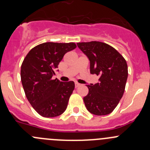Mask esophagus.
Wrapping results in <instances>:
<instances>
[{
	"mask_svg": "<svg viewBox=\"0 0 150 150\" xmlns=\"http://www.w3.org/2000/svg\"><path fill=\"white\" fill-rule=\"evenodd\" d=\"M75 88L79 87V86H80V83H78L75 82Z\"/></svg>",
	"mask_w": 150,
	"mask_h": 150,
	"instance_id": "34e87169",
	"label": "esophagus"
}]
</instances>
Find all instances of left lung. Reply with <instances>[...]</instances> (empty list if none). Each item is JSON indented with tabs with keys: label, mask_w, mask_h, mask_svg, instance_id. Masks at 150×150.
<instances>
[{
	"label": "left lung",
	"mask_w": 150,
	"mask_h": 150,
	"mask_svg": "<svg viewBox=\"0 0 150 150\" xmlns=\"http://www.w3.org/2000/svg\"><path fill=\"white\" fill-rule=\"evenodd\" d=\"M77 45L90 61L91 74L99 76L96 84L87 85L88 93L83 98L85 106L95 115L110 114L117 107L125 91L128 78L126 61L107 43L91 41Z\"/></svg>",
	"instance_id": "left-lung-1"
}]
</instances>
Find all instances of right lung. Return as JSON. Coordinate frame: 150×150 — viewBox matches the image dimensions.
Returning <instances> with one entry per match:
<instances>
[{"label":"right lung","instance_id":"right-lung-1","mask_svg":"<svg viewBox=\"0 0 150 150\" xmlns=\"http://www.w3.org/2000/svg\"><path fill=\"white\" fill-rule=\"evenodd\" d=\"M75 48L74 43H42L32 48L22 62L21 81L26 97L43 117H57L66 110L75 83L52 77L64 54Z\"/></svg>","mask_w":150,"mask_h":150}]
</instances>
